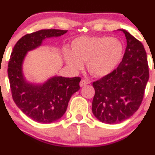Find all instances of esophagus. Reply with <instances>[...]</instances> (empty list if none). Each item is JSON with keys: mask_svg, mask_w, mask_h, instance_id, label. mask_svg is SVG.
I'll return each mask as SVG.
<instances>
[{"mask_svg": "<svg viewBox=\"0 0 155 155\" xmlns=\"http://www.w3.org/2000/svg\"><path fill=\"white\" fill-rule=\"evenodd\" d=\"M87 84H89V82H87V81L85 80V79H82V80L80 81L79 85H80V87H83V86H85V85H86Z\"/></svg>", "mask_w": 155, "mask_h": 155, "instance_id": "obj_1", "label": "esophagus"}]
</instances>
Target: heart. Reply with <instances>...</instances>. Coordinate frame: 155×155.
I'll list each match as a JSON object with an SVG mask.
<instances>
[{
  "mask_svg": "<svg viewBox=\"0 0 155 155\" xmlns=\"http://www.w3.org/2000/svg\"><path fill=\"white\" fill-rule=\"evenodd\" d=\"M122 51L123 46L118 39L82 36L73 41L72 51L64 50V56L72 70H81L83 62H86L89 73L103 77L113 71L121 60Z\"/></svg>",
  "mask_w": 155,
  "mask_h": 155,
  "instance_id": "obj_1",
  "label": "heart"
}]
</instances>
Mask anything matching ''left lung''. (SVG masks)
I'll return each mask as SVG.
<instances>
[{
    "mask_svg": "<svg viewBox=\"0 0 155 155\" xmlns=\"http://www.w3.org/2000/svg\"><path fill=\"white\" fill-rule=\"evenodd\" d=\"M121 62L107 76L93 82L92 112L99 121L117 124L132 116L143 101L149 73L147 55L140 41L129 32Z\"/></svg>",
    "mask_w": 155,
    "mask_h": 155,
    "instance_id": "8db88e82",
    "label": "left lung"
}]
</instances>
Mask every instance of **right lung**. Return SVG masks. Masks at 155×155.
<instances>
[{"label": "right lung", "instance_id": "1", "mask_svg": "<svg viewBox=\"0 0 155 155\" xmlns=\"http://www.w3.org/2000/svg\"><path fill=\"white\" fill-rule=\"evenodd\" d=\"M68 31L40 30L21 37L14 46L8 63V77L12 99L28 117L48 124L61 118L72 95L80 89V77L52 76L43 84L28 82L22 64L28 51L38 48L46 38L63 35Z\"/></svg>", "mask_w": 155, "mask_h": 155}]
</instances>
